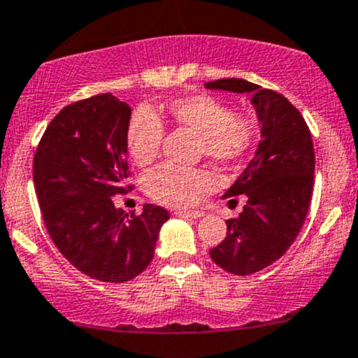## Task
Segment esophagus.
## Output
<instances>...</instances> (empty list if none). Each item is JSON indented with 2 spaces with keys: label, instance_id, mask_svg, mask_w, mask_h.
<instances>
[{
  "label": "esophagus",
  "instance_id": "esophagus-1",
  "mask_svg": "<svg viewBox=\"0 0 358 358\" xmlns=\"http://www.w3.org/2000/svg\"><path fill=\"white\" fill-rule=\"evenodd\" d=\"M176 216H182V218H201L202 213L201 211H183V209H178V211H175Z\"/></svg>",
  "mask_w": 358,
  "mask_h": 358
}]
</instances>
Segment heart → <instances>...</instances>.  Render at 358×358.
<instances>
[{"label":"heart","mask_w":358,"mask_h":358,"mask_svg":"<svg viewBox=\"0 0 358 358\" xmlns=\"http://www.w3.org/2000/svg\"><path fill=\"white\" fill-rule=\"evenodd\" d=\"M164 115L178 128L194 133L199 140V152L216 162H234L246 156L258 135L251 115L234 112L225 102L206 93L171 100ZM124 136L129 157L138 166H147L157 157L164 126L156 110L138 107L129 115ZM208 185L206 171L173 164L157 166L145 178L149 196L173 208L192 206Z\"/></svg>","instance_id":"obj_1"}]
</instances>
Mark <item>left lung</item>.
<instances>
[{
	"label": "left lung",
	"instance_id": "left-lung-1",
	"mask_svg": "<svg viewBox=\"0 0 358 358\" xmlns=\"http://www.w3.org/2000/svg\"><path fill=\"white\" fill-rule=\"evenodd\" d=\"M206 88L251 93L262 122L256 156L225 192L246 197L243 213L227 220V236L209 249L213 262L236 275H249L275 263L298 237L313 190L315 152L301 112L280 93L227 78L206 83Z\"/></svg>",
	"mask_w": 358,
	"mask_h": 358
}]
</instances>
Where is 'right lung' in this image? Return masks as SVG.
I'll use <instances>...</instances> for the list:
<instances>
[{
	"label": "right lung",
	"mask_w": 358,
	"mask_h": 358,
	"mask_svg": "<svg viewBox=\"0 0 358 358\" xmlns=\"http://www.w3.org/2000/svg\"><path fill=\"white\" fill-rule=\"evenodd\" d=\"M128 103L100 93L64 107L43 133L32 178L43 222L72 266L102 282H126L149 266L159 229L169 218L161 206L140 215L115 209L114 197L133 185L126 157Z\"/></svg>",
	"instance_id": "right-lung-1"
}]
</instances>
